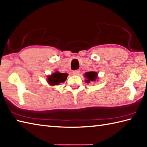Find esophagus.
<instances>
[{"mask_svg":"<svg viewBox=\"0 0 147 147\" xmlns=\"http://www.w3.org/2000/svg\"><path fill=\"white\" fill-rule=\"evenodd\" d=\"M80 72L79 70H76V71H73V75H79V74Z\"/></svg>","mask_w":147,"mask_h":147,"instance_id":"obj_1","label":"esophagus"}]
</instances>
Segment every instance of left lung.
Instances as JSON below:
<instances>
[{"mask_svg":"<svg viewBox=\"0 0 147 147\" xmlns=\"http://www.w3.org/2000/svg\"><path fill=\"white\" fill-rule=\"evenodd\" d=\"M84 77L87 78L85 80V82L87 83L95 82L98 79V73L96 72L89 71L85 74Z\"/></svg>","mask_w":147,"mask_h":147,"instance_id":"left-lung-1","label":"left lung"}]
</instances>
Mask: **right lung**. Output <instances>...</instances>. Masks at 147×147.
I'll return each mask as SVG.
<instances>
[{"instance_id": "1", "label": "right lung", "mask_w": 147, "mask_h": 147, "mask_svg": "<svg viewBox=\"0 0 147 147\" xmlns=\"http://www.w3.org/2000/svg\"><path fill=\"white\" fill-rule=\"evenodd\" d=\"M68 74L67 73H61L58 71H56L51 75L47 76V81L49 85L54 86V85H59L60 83L64 82Z\"/></svg>"}]
</instances>
